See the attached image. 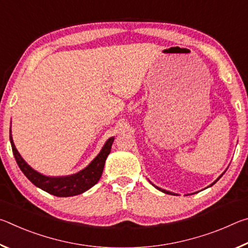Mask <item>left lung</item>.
I'll return each mask as SVG.
<instances>
[{"label":"left lung","instance_id":"left-lung-1","mask_svg":"<svg viewBox=\"0 0 248 248\" xmlns=\"http://www.w3.org/2000/svg\"><path fill=\"white\" fill-rule=\"evenodd\" d=\"M224 173H225V170H224ZM223 173V174H224ZM223 174H222V175H223ZM222 175H220L219 176V177H217V180H215V182H213L211 185H210V186H208V187H211L212 186V185H215L217 182V180H219L221 177H222ZM153 185V184H152ZM153 186L155 187V188H156V189H158V190H161V191H163V192H164V194H167V195H176V196H177V194H174V192H171V191H169V190H165V189H162V188H159V187H157V186H155V185H153Z\"/></svg>","mask_w":248,"mask_h":248}]
</instances>
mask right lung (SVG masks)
<instances>
[{
  "label": "right lung",
  "instance_id": "add662e5",
  "mask_svg": "<svg viewBox=\"0 0 248 248\" xmlns=\"http://www.w3.org/2000/svg\"><path fill=\"white\" fill-rule=\"evenodd\" d=\"M114 140V137L109 138L97 156L85 169L78 171V173L68 176H46L37 171L36 170H33L22 157V155L19 154L14 144L13 137H12V130L10 129V141L12 150H13L14 157L16 162H17L20 170L23 171L24 175L35 186L47 191L48 194L57 197H71L81 195L93 187L95 184H97L99 178L102 177L105 162H106V158L109 153H110Z\"/></svg>",
  "mask_w": 248,
  "mask_h": 248
}]
</instances>
